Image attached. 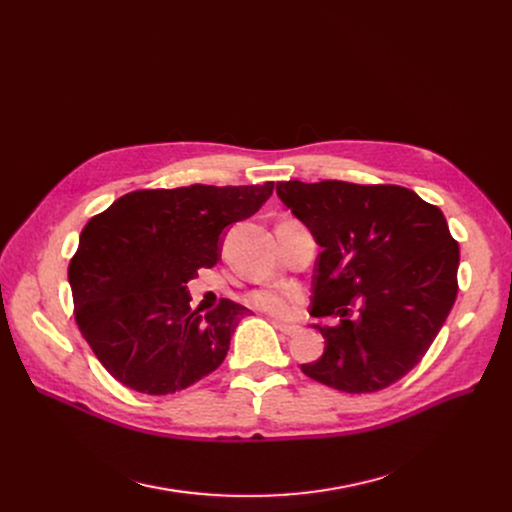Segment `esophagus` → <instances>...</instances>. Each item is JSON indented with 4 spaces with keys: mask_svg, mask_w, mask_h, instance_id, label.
<instances>
[{
    "mask_svg": "<svg viewBox=\"0 0 512 512\" xmlns=\"http://www.w3.org/2000/svg\"><path fill=\"white\" fill-rule=\"evenodd\" d=\"M274 326H276V330H280V332H282V334H286V336H294V334H299V332H301V328H299V326L278 324V321H274Z\"/></svg>",
    "mask_w": 512,
    "mask_h": 512,
    "instance_id": "esophagus-1",
    "label": "esophagus"
}]
</instances>
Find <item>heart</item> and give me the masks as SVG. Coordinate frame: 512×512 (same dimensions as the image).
Here are the masks:
<instances>
[{
    "instance_id": "1",
    "label": "heart",
    "mask_w": 512,
    "mask_h": 512,
    "mask_svg": "<svg viewBox=\"0 0 512 512\" xmlns=\"http://www.w3.org/2000/svg\"><path fill=\"white\" fill-rule=\"evenodd\" d=\"M301 299V290L297 286H261L251 290L245 301L249 307L261 311V313H270L274 317H286L292 311V305Z\"/></svg>"
}]
</instances>
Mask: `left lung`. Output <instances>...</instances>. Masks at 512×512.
I'll return each instance as SVG.
<instances>
[{
    "instance_id": "obj_1",
    "label": "left lung",
    "mask_w": 512,
    "mask_h": 512,
    "mask_svg": "<svg viewBox=\"0 0 512 512\" xmlns=\"http://www.w3.org/2000/svg\"><path fill=\"white\" fill-rule=\"evenodd\" d=\"M276 193L321 247L309 313L340 317L338 326H311L326 348L303 373L348 394L405 378L459 292V242L444 213L396 184L288 180Z\"/></svg>"
}]
</instances>
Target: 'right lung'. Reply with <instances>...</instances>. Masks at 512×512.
I'll use <instances>...</instances> for the list:
<instances>
[{
    "label": "right lung",
    "instance_id": "right-lung-1",
    "mask_svg": "<svg viewBox=\"0 0 512 512\" xmlns=\"http://www.w3.org/2000/svg\"><path fill=\"white\" fill-rule=\"evenodd\" d=\"M272 191L274 182L134 191L87 222L68 282L76 326L112 378L164 396L222 365L251 311L222 299L203 317L191 311L186 282L218 263L226 228Z\"/></svg>",
    "mask_w": 512,
    "mask_h": 512
}]
</instances>
